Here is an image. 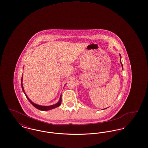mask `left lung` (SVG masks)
I'll use <instances>...</instances> for the list:
<instances>
[{
  "label": "left lung",
  "mask_w": 148,
  "mask_h": 148,
  "mask_svg": "<svg viewBox=\"0 0 148 148\" xmlns=\"http://www.w3.org/2000/svg\"><path fill=\"white\" fill-rule=\"evenodd\" d=\"M120 58H121V56L120 55ZM120 63H121V65H122V67H123V64H122V63H121V59H120Z\"/></svg>",
  "instance_id": "1"
}]
</instances>
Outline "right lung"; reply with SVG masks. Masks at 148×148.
<instances>
[{"mask_svg":"<svg viewBox=\"0 0 148 148\" xmlns=\"http://www.w3.org/2000/svg\"><path fill=\"white\" fill-rule=\"evenodd\" d=\"M22 77H21V88H22V90H23V91L24 92V94H25V95L27 98L28 99V100L30 101V103L33 106H34L35 108L38 109H39V110H42V111H46V110H50V109L56 108V107H58V106H60L61 103H62V95L60 96V100H59V101H58V103H57L56 104H54V105H53V106H39V105H37V104H36L35 103H33L32 101H31V100L29 99L28 97H27V95L25 94V92H24V89H23V84H22Z\"/></svg>","mask_w":148,"mask_h":148,"instance_id":"add662e5","label":"right lung"}]
</instances>
